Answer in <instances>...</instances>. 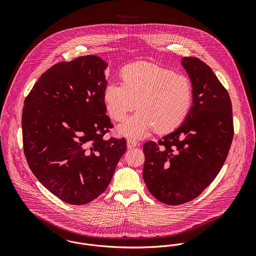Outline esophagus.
I'll use <instances>...</instances> for the list:
<instances>
[{"label":"esophagus","mask_w":256,"mask_h":256,"mask_svg":"<svg viewBox=\"0 0 256 256\" xmlns=\"http://www.w3.org/2000/svg\"><path fill=\"white\" fill-rule=\"evenodd\" d=\"M139 145V143L133 139H128L127 140V148H133L135 146H137Z\"/></svg>","instance_id":"34e87169"}]
</instances>
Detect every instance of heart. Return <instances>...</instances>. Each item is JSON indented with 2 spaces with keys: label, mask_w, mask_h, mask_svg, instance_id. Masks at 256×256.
Instances as JSON below:
<instances>
[{
  "label": "heart",
  "mask_w": 256,
  "mask_h": 256,
  "mask_svg": "<svg viewBox=\"0 0 256 256\" xmlns=\"http://www.w3.org/2000/svg\"><path fill=\"white\" fill-rule=\"evenodd\" d=\"M121 84L108 82L102 100L110 117L123 121L136 108L138 113L118 128L121 135L142 138L156 129L168 133L182 124L192 102L189 78L150 62H134L119 73Z\"/></svg>",
  "instance_id": "1"
}]
</instances>
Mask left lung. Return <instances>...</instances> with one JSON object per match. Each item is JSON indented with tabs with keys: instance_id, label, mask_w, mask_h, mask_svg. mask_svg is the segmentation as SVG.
<instances>
[{
	"instance_id": "obj_1",
	"label": "left lung",
	"mask_w": 256,
	"mask_h": 256,
	"mask_svg": "<svg viewBox=\"0 0 256 256\" xmlns=\"http://www.w3.org/2000/svg\"><path fill=\"white\" fill-rule=\"evenodd\" d=\"M182 65L192 84L193 104L178 129L143 146L146 187L168 205L187 203L212 183L234 137L230 98L217 76L196 57H184Z\"/></svg>"
}]
</instances>
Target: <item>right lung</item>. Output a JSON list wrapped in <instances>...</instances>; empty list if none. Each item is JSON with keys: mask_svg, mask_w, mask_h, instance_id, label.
<instances>
[{"mask_svg": "<svg viewBox=\"0 0 256 256\" xmlns=\"http://www.w3.org/2000/svg\"><path fill=\"white\" fill-rule=\"evenodd\" d=\"M106 67L94 55L55 64L24 100L28 164L39 182L68 204L98 197L127 150L125 138L104 139L113 127L102 100Z\"/></svg>", "mask_w": 256, "mask_h": 256, "instance_id": "add662e5", "label": "right lung"}]
</instances>
